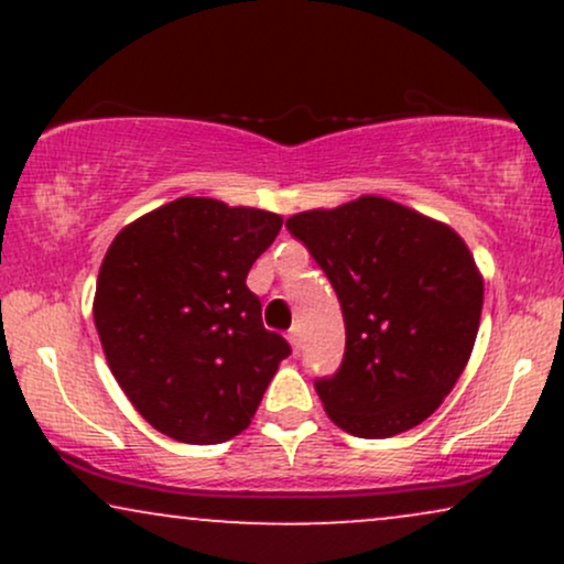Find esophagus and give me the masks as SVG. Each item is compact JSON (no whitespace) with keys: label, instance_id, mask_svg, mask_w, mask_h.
<instances>
[{"label":"esophagus","instance_id":"34e87169","mask_svg":"<svg viewBox=\"0 0 564 564\" xmlns=\"http://www.w3.org/2000/svg\"><path fill=\"white\" fill-rule=\"evenodd\" d=\"M286 339H289V345H291V349H294V355H296V352H300V328H291V332H289V336H286Z\"/></svg>","mask_w":564,"mask_h":564}]
</instances>
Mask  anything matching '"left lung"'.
Instances as JSON below:
<instances>
[{"label":"left lung","mask_w":564,"mask_h":564,"mask_svg":"<svg viewBox=\"0 0 564 564\" xmlns=\"http://www.w3.org/2000/svg\"><path fill=\"white\" fill-rule=\"evenodd\" d=\"M339 296L347 347L339 373L315 381L328 419L381 440L422 424L475 349L482 273L451 225L381 196L286 219Z\"/></svg>","instance_id":"left-lung-1"}]
</instances>
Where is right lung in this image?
<instances>
[{"instance_id": "obj_1", "label": "right lung", "mask_w": 564, "mask_h": 564, "mask_svg": "<svg viewBox=\"0 0 564 564\" xmlns=\"http://www.w3.org/2000/svg\"><path fill=\"white\" fill-rule=\"evenodd\" d=\"M283 217L204 196L174 198L116 232L95 286V328L129 403L166 437L241 435L289 358L246 286Z\"/></svg>"}]
</instances>
